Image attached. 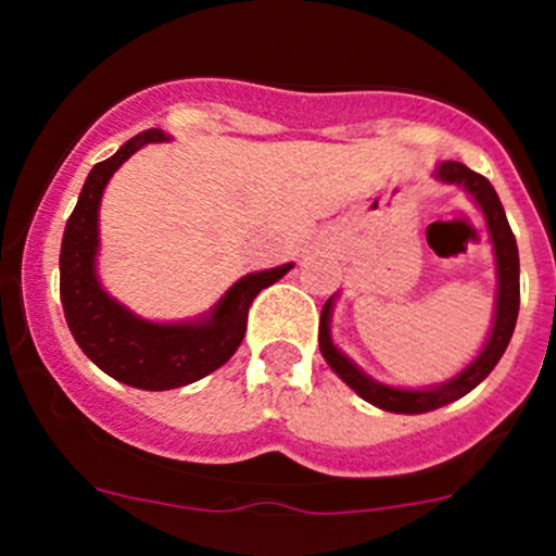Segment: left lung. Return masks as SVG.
<instances>
[{
  "instance_id": "left-lung-1",
  "label": "left lung",
  "mask_w": 556,
  "mask_h": 556,
  "mask_svg": "<svg viewBox=\"0 0 556 556\" xmlns=\"http://www.w3.org/2000/svg\"><path fill=\"white\" fill-rule=\"evenodd\" d=\"M435 177L441 182L463 185L479 210L484 212L486 228H490L492 247H495V266H497V301H495V319H492L490 339H486L484 350L476 355L470 366H465L457 377L450 382L425 387V390H401V387H387L377 379L366 377L355 363L346 355L336 350L333 339H330V309H333V299L325 301L323 314H319V352L328 361V366L344 379L363 401L374 403V406L384 408V412L395 414H425L433 408L446 406V403L457 401V397L468 395L476 384L484 382L490 377L492 368L506 352L508 341H511L514 328H517V314H519V250L517 239H514L511 226H508L506 210H503L501 199H497L495 188L486 177L470 172L468 166L459 161H444L435 166Z\"/></svg>"
}]
</instances>
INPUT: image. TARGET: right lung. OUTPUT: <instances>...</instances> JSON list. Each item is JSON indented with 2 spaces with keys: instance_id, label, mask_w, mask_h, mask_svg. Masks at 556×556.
Instances as JSON below:
<instances>
[{
  "instance_id": "right-lung-1",
  "label": "right lung",
  "mask_w": 556,
  "mask_h": 556,
  "mask_svg": "<svg viewBox=\"0 0 556 556\" xmlns=\"http://www.w3.org/2000/svg\"><path fill=\"white\" fill-rule=\"evenodd\" d=\"M166 139L161 128H148L93 166L66 220L59 257L61 304L72 336L104 374L137 390H174L220 368L242 344L255 295L293 268V263H285L247 274L228 288L215 309L193 323H150L104 293L97 277V252L99 204L106 182L139 148Z\"/></svg>"
}]
</instances>
